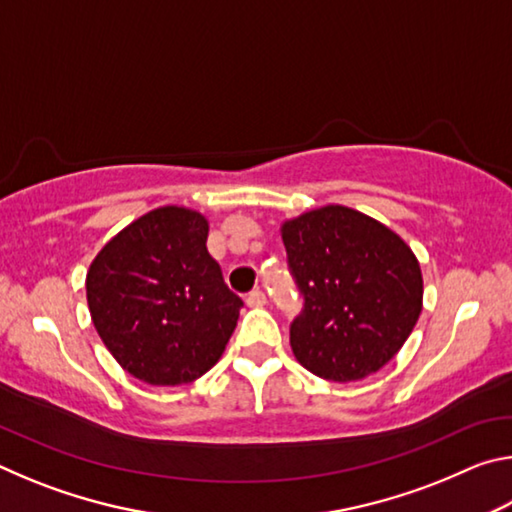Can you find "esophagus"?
<instances>
[{"instance_id": "esophagus-1", "label": "esophagus", "mask_w": 512, "mask_h": 512, "mask_svg": "<svg viewBox=\"0 0 512 512\" xmlns=\"http://www.w3.org/2000/svg\"><path fill=\"white\" fill-rule=\"evenodd\" d=\"M246 302H248V307H264L266 305V293L262 289L250 291L246 296Z\"/></svg>"}]
</instances>
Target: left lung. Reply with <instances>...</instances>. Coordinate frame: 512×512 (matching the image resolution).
Here are the masks:
<instances>
[{
	"instance_id": "1",
	"label": "left lung",
	"mask_w": 512,
	"mask_h": 512,
	"mask_svg": "<svg viewBox=\"0 0 512 512\" xmlns=\"http://www.w3.org/2000/svg\"><path fill=\"white\" fill-rule=\"evenodd\" d=\"M302 311L291 350L314 375L357 381L384 368L422 311V273L411 248L386 225L343 205L282 225Z\"/></svg>"
}]
</instances>
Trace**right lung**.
<instances>
[{"label": "right lung", "instance_id": "obj_1", "mask_svg": "<svg viewBox=\"0 0 512 512\" xmlns=\"http://www.w3.org/2000/svg\"><path fill=\"white\" fill-rule=\"evenodd\" d=\"M207 221L158 207L103 246L85 289L92 323L119 366L153 386H178L221 359L237 327V293L207 253Z\"/></svg>", "mask_w": 512, "mask_h": 512}]
</instances>
